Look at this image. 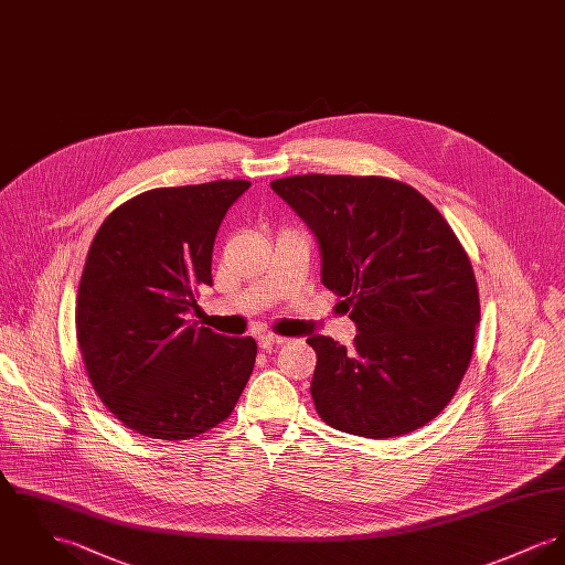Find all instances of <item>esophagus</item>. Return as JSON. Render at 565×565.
Returning <instances> with one entry per match:
<instances>
[{"instance_id": "34e87169", "label": "esophagus", "mask_w": 565, "mask_h": 565, "mask_svg": "<svg viewBox=\"0 0 565 565\" xmlns=\"http://www.w3.org/2000/svg\"><path fill=\"white\" fill-rule=\"evenodd\" d=\"M259 347L267 351V349H274V347H278V344H282V342H287V339H282V337H276V334H262L259 339Z\"/></svg>"}]
</instances>
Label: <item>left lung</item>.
<instances>
[{
	"mask_svg": "<svg viewBox=\"0 0 565 565\" xmlns=\"http://www.w3.org/2000/svg\"><path fill=\"white\" fill-rule=\"evenodd\" d=\"M321 248V282L358 326L353 347L306 340L317 353L319 417L349 435L387 439L441 414L469 369L480 323L471 262L439 210L379 175L274 180Z\"/></svg>",
	"mask_w": 565,
	"mask_h": 565,
	"instance_id": "left-lung-1",
	"label": "left lung"
}]
</instances>
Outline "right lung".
<instances>
[{"mask_svg":"<svg viewBox=\"0 0 565 565\" xmlns=\"http://www.w3.org/2000/svg\"><path fill=\"white\" fill-rule=\"evenodd\" d=\"M246 180L146 190L94 235L76 296V340L105 407L130 430L192 439L225 422L255 369L257 342L190 323L212 285L218 226Z\"/></svg>","mask_w":565,"mask_h":565,"instance_id":"right-lung-1","label":"right lung"}]
</instances>
